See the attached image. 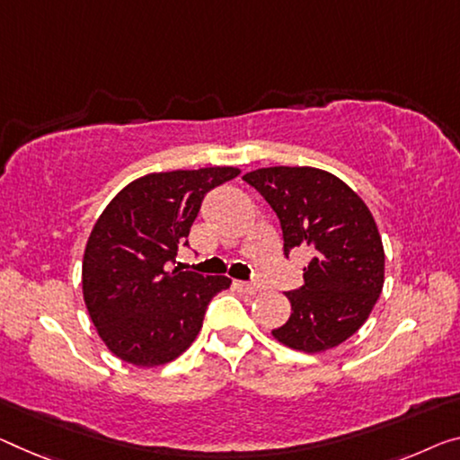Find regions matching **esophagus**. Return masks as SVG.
I'll use <instances>...</instances> for the list:
<instances>
[{
	"label": "esophagus",
	"mask_w": 460,
	"mask_h": 460,
	"mask_svg": "<svg viewBox=\"0 0 460 460\" xmlns=\"http://www.w3.org/2000/svg\"><path fill=\"white\" fill-rule=\"evenodd\" d=\"M238 289H240V292H243V294H257L259 292V286H254V284H249V281H236V284H234Z\"/></svg>",
	"instance_id": "esophagus-1"
}]
</instances>
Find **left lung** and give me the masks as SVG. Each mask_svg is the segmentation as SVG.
Returning a JSON list of instances; mask_svg holds the SVG:
<instances>
[{
	"label": "left lung",
	"instance_id": "1",
	"mask_svg": "<svg viewBox=\"0 0 460 460\" xmlns=\"http://www.w3.org/2000/svg\"><path fill=\"white\" fill-rule=\"evenodd\" d=\"M279 217L284 254L308 246L304 286L286 292L292 314L271 333L316 353L362 327L385 284V251L366 203L337 176L310 166H271L243 176Z\"/></svg>",
	"mask_w": 460,
	"mask_h": 460
}]
</instances>
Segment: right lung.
<instances>
[{"label": "right lung", "instance_id": "obj_1", "mask_svg": "<svg viewBox=\"0 0 460 460\" xmlns=\"http://www.w3.org/2000/svg\"><path fill=\"white\" fill-rule=\"evenodd\" d=\"M232 166L154 172L127 185L92 228L82 265L84 302L98 335L123 362L160 366L199 333L208 304L232 279L181 271L176 252L211 189Z\"/></svg>", "mask_w": 460, "mask_h": 460}]
</instances>
